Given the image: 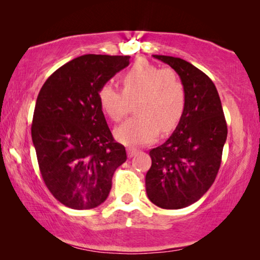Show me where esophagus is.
Returning <instances> with one entry per match:
<instances>
[{
  "mask_svg": "<svg viewBox=\"0 0 260 260\" xmlns=\"http://www.w3.org/2000/svg\"><path fill=\"white\" fill-rule=\"evenodd\" d=\"M126 152H127V157H134V156L135 155H136L137 154V152H138V149H136V148H127L126 149Z\"/></svg>",
  "mask_w": 260,
  "mask_h": 260,
  "instance_id": "1",
  "label": "esophagus"
}]
</instances>
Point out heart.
<instances>
[{"mask_svg":"<svg viewBox=\"0 0 260 260\" xmlns=\"http://www.w3.org/2000/svg\"><path fill=\"white\" fill-rule=\"evenodd\" d=\"M122 90L105 83L98 91L101 108L118 123L135 102L136 115L115 130L120 143L138 147L150 143L162 133L175 129L186 110L187 93L175 70L138 61L120 77Z\"/></svg>","mask_w":260,"mask_h":260,"instance_id":"heart-1","label":"heart"}]
</instances>
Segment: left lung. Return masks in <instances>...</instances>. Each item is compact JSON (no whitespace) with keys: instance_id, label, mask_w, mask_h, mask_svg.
I'll list each match as a JSON object with an SVG mask.
<instances>
[{"instance_id":"8db88e82","label":"left lung","mask_w":260,"mask_h":260,"mask_svg":"<svg viewBox=\"0 0 260 260\" xmlns=\"http://www.w3.org/2000/svg\"><path fill=\"white\" fill-rule=\"evenodd\" d=\"M182 79L186 110L172 136L151 149L145 190L152 204L180 209L197 202L214 182L221 165L227 124L216 87L207 74L190 62L154 55Z\"/></svg>"}]
</instances>
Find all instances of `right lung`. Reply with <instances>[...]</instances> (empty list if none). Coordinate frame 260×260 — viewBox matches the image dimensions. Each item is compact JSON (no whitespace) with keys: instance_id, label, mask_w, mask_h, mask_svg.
Listing matches in <instances>:
<instances>
[{"instance_id":"obj_1","label":"right lung","mask_w":260,"mask_h":260,"mask_svg":"<svg viewBox=\"0 0 260 260\" xmlns=\"http://www.w3.org/2000/svg\"><path fill=\"white\" fill-rule=\"evenodd\" d=\"M129 55L86 54L55 71L39 92L31 140L46 187L73 209H91L109 197L125 148L113 140L98 91L129 65Z\"/></svg>"}]
</instances>
